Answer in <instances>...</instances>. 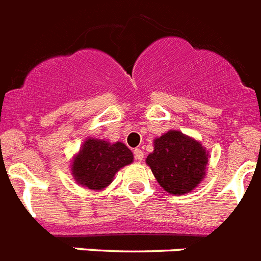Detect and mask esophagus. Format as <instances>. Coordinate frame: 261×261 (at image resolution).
I'll return each instance as SVG.
<instances>
[{
	"instance_id": "1",
	"label": "esophagus",
	"mask_w": 261,
	"mask_h": 261,
	"mask_svg": "<svg viewBox=\"0 0 261 261\" xmlns=\"http://www.w3.org/2000/svg\"><path fill=\"white\" fill-rule=\"evenodd\" d=\"M134 156H135V159H137L138 162H142V160H143V158H144V153L140 148H135V149H134Z\"/></svg>"
}]
</instances>
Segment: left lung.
Segmentation results:
<instances>
[{"label": "left lung", "mask_w": 261, "mask_h": 261, "mask_svg": "<svg viewBox=\"0 0 261 261\" xmlns=\"http://www.w3.org/2000/svg\"><path fill=\"white\" fill-rule=\"evenodd\" d=\"M147 164L158 182L171 194L193 190L205 176L209 155L202 144L180 131H168L155 139Z\"/></svg>", "instance_id": "left-lung-1"}]
</instances>
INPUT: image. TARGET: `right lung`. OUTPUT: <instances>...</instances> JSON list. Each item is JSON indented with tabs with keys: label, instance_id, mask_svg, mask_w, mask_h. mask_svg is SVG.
<instances>
[{
	"label": "right lung",
	"instance_id": "1",
	"mask_svg": "<svg viewBox=\"0 0 261 261\" xmlns=\"http://www.w3.org/2000/svg\"><path fill=\"white\" fill-rule=\"evenodd\" d=\"M133 152L121 142L110 144L88 139L74 159L72 172L79 184L88 189L101 190L112 182L118 169L133 162Z\"/></svg>",
	"mask_w": 261,
	"mask_h": 261
}]
</instances>
